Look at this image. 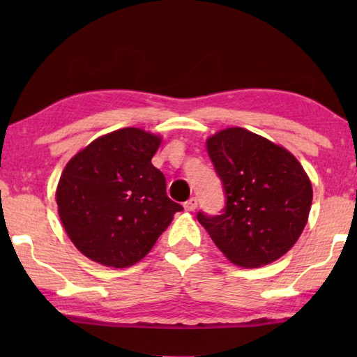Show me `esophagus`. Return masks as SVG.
Returning a JSON list of instances; mask_svg holds the SVG:
<instances>
[{
    "label": "esophagus",
    "mask_w": 357,
    "mask_h": 357,
    "mask_svg": "<svg viewBox=\"0 0 357 357\" xmlns=\"http://www.w3.org/2000/svg\"><path fill=\"white\" fill-rule=\"evenodd\" d=\"M197 206H198V200H197V197H192V198H189V200H187V202L184 203V208H185V211H195V209H197Z\"/></svg>",
    "instance_id": "1"
}]
</instances>
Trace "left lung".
Wrapping results in <instances>:
<instances>
[{"label": "left lung", "mask_w": 357, "mask_h": 357, "mask_svg": "<svg viewBox=\"0 0 357 357\" xmlns=\"http://www.w3.org/2000/svg\"><path fill=\"white\" fill-rule=\"evenodd\" d=\"M208 154L225 192L219 215L197 214L229 261L258 268L279 259L309 219L312 184L298 159L243 128L208 138Z\"/></svg>", "instance_id": "8db88e82"}]
</instances>
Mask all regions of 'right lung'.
I'll use <instances>...</instances> for the list:
<instances>
[{"label":"right lung","instance_id":"1","mask_svg":"<svg viewBox=\"0 0 357 357\" xmlns=\"http://www.w3.org/2000/svg\"><path fill=\"white\" fill-rule=\"evenodd\" d=\"M159 146L160 137L124 128L96 138L66 165L58 214L84 257L112 268L135 264L183 211L151 162Z\"/></svg>","mask_w":357,"mask_h":357}]
</instances>
